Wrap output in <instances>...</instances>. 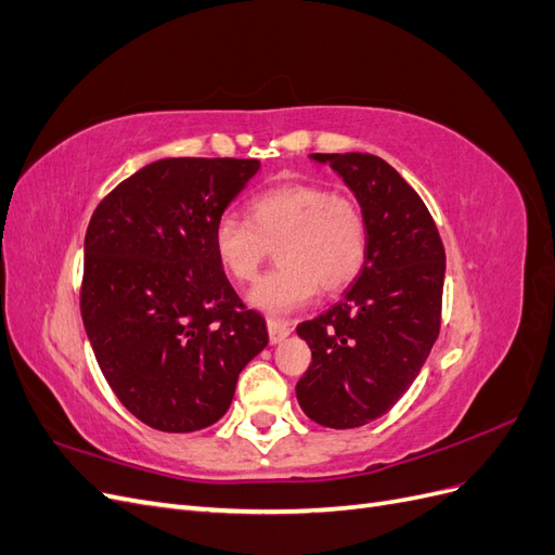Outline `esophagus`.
Segmentation results:
<instances>
[{"label":"esophagus","mask_w":555,"mask_h":555,"mask_svg":"<svg viewBox=\"0 0 555 555\" xmlns=\"http://www.w3.org/2000/svg\"><path fill=\"white\" fill-rule=\"evenodd\" d=\"M266 326H268V338H271V345L282 343L292 333V324L287 319H280V317H268Z\"/></svg>","instance_id":"34e87169"}]
</instances>
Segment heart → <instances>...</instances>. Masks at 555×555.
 I'll return each mask as SVG.
<instances>
[{
  "instance_id": "b5f03b06",
  "label": "heart",
  "mask_w": 555,
  "mask_h": 555,
  "mask_svg": "<svg viewBox=\"0 0 555 555\" xmlns=\"http://www.w3.org/2000/svg\"><path fill=\"white\" fill-rule=\"evenodd\" d=\"M212 245L224 271L251 282L278 245L280 266L249 292L261 310L287 312L322 287L338 294L354 282L367 257V220L354 196L324 182H280L249 201V220L222 215Z\"/></svg>"
}]
</instances>
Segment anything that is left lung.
<instances>
[{
    "instance_id": "8db88e82",
    "label": "left lung",
    "mask_w": 555,
    "mask_h": 555,
    "mask_svg": "<svg viewBox=\"0 0 555 555\" xmlns=\"http://www.w3.org/2000/svg\"><path fill=\"white\" fill-rule=\"evenodd\" d=\"M312 157L363 206L367 257L338 306L296 326L312 351L296 398L317 424L359 428L396 405L438 340L444 245L422 196L382 157Z\"/></svg>"
}]
</instances>
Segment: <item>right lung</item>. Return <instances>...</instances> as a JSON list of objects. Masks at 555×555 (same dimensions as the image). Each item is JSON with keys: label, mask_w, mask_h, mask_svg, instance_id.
I'll use <instances>...</instances> for the list:
<instances>
[{"label": "right lung", "mask_w": 555, "mask_h": 555, "mask_svg": "<svg viewBox=\"0 0 555 555\" xmlns=\"http://www.w3.org/2000/svg\"><path fill=\"white\" fill-rule=\"evenodd\" d=\"M257 169V159H159L92 212L82 324L113 393L150 428L215 424L268 345L263 317L233 292L212 245L217 220Z\"/></svg>", "instance_id": "add662e5"}]
</instances>
